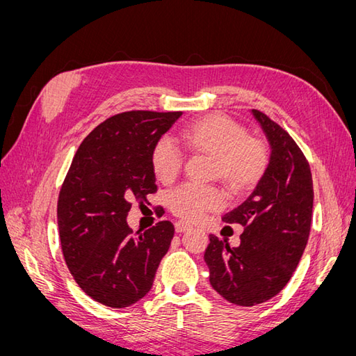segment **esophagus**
<instances>
[{
	"instance_id": "esophagus-1",
	"label": "esophagus",
	"mask_w": 356,
	"mask_h": 356,
	"mask_svg": "<svg viewBox=\"0 0 356 356\" xmlns=\"http://www.w3.org/2000/svg\"><path fill=\"white\" fill-rule=\"evenodd\" d=\"M191 230V224L186 222V221H177L175 222V232L177 233H184V232H188Z\"/></svg>"
}]
</instances>
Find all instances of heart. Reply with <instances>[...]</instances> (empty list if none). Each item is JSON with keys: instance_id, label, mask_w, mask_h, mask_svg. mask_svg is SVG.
I'll return each instance as SVG.
<instances>
[{"instance_id": "b5f03b06", "label": "heart", "mask_w": 356, "mask_h": 356, "mask_svg": "<svg viewBox=\"0 0 356 356\" xmlns=\"http://www.w3.org/2000/svg\"><path fill=\"white\" fill-rule=\"evenodd\" d=\"M181 143L191 153L212 156V178H221L236 195L252 190L266 174L268 149L261 139L248 136L245 127L222 114H211L190 123L181 132ZM184 157L169 138H160L152 152V166L159 181L174 182ZM220 187L186 184L170 193L169 207L178 217L199 220L224 204Z\"/></svg>"}]
</instances>
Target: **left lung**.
I'll list each match as a JSON object with an SVG mask.
<instances>
[{
	"label": "left lung",
	"instance_id": "obj_1",
	"mask_svg": "<svg viewBox=\"0 0 356 356\" xmlns=\"http://www.w3.org/2000/svg\"><path fill=\"white\" fill-rule=\"evenodd\" d=\"M270 145L261 181L238 208L222 215L245 230L241 245L209 234L204 263L217 293L238 306H255L275 297L293 276L307 245L314 182L307 160L293 138L258 110H251Z\"/></svg>",
	"mask_w": 356,
	"mask_h": 356
}]
</instances>
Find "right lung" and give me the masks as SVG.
I'll list each match as a JSON object with an SVG mask.
<instances>
[{
    "label": "right lung",
    "mask_w": 356,
    "mask_h": 356,
    "mask_svg": "<svg viewBox=\"0 0 356 356\" xmlns=\"http://www.w3.org/2000/svg\"><path fill=\"white\" fill-rule=\"evenodd\" d=\"M182 113L129 111L110 117L86 136L75 153L58 200L63 258L75 282L98 303L132 306L153 286L174 224L145 232L127 224L132 202L156 193L154 144Z\"/></svg>",
    "instance_id": "add662e5"
}]
</instances>
